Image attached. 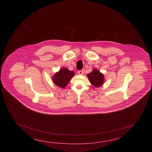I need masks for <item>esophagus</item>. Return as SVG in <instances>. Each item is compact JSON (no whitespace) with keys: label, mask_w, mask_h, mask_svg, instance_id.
Masks as SVG:
<instances>
[{"label":"esophagus","mask_w":152,"mask_h":152,"mask_svg":"<svg viewBox=\"0 0 152 152\" xmlns=\"http://www.w3.org/2000/svg\"><path fill=\"white\" fill-rule=\"evenodd\" d=\"M78 72V74H80V75H83L84 74V71L83 70H79Z\"/></svg>","instance_id":"obj_1"}]
</instances>
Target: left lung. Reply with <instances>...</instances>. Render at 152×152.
Segmentation results:
<instances>
[{
  "instance_id": "left-lung-1",
  "label": "left lung",
  "mask_w": 152,
  "mask_h": 152,
  "mask_svg": "<svg viewBox=\"0 0 152 152\" xmlns=\"http://www.w3.org/2000/svg\"><path fill=\"white\" fill-rule=\"evenodd\" d=\"M90 83L95 87H100L104 83V75L97 70L94 69L92 72L87 74Z\"/></svg>"
}]
</instances>
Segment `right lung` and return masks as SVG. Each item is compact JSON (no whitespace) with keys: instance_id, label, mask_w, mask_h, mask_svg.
Returning <instances> with one entry per match:
<instances>
[{"instance_id":"add662e5","label":"right lung","mask_w":152,"mask_h":152,"mask_svg":"<svg viewBox=\"0 0 152 152\" xmlns=\"http://www.w3.org/2000/svg\"><path fill=\"white\" fill-rule=\"evenodd\" d=\"M74 74L73 71H69L67 68H61L59 72L56 73L54 75L53 83L58 86L64 88L68 84Z\"/></svg>"}]
</instances>
